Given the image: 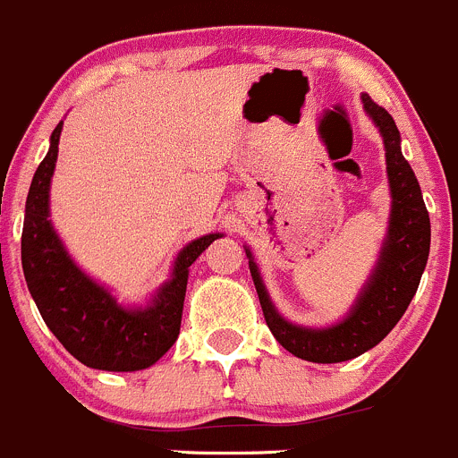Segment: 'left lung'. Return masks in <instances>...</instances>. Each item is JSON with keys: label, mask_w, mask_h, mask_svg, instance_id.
I'll list each match as a JSON object with an SVG mask.
<instances>
[{"label": "left lung", "mask_w": 458, "mask_h": 458, "mask_svg": "<svg viewBox=\"0 0 458 458\" xmlns=\"http://www.w3.org/2000/svg\"><path fill=\"white\" fill-rule=\"evenodd\" d=\"M361 101L384 138L393 205L379 262L348 318L327 330H310V327L287 323L268 301L258 264L253 262V255L246 249L250 276L258 289L268 330L273 332L282 348L314 364H339L375 348L407 311L420 284L427 258H429V215L422 200L420 185L400 151V131L391 114L382 106L375 104L369 94H361Z\"/></svg>", "instance_id": "obj_1"}]
</instances>
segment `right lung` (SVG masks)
<instances>
[{"mask_svg": "<svg viewBox=\"0 0 458 458\" xmlns=\"http://www.w3.org/2000/svg\"><path fill=\"white\" fill-rule=\"evenodd\" d=\"M63 122L38 166L27 196L22 228V268L38 311L54 336L81 364L97 370L148 369L176 344L181 332L190 267L221 234H205L178 253L174 276L144 310H123L89 280L63 249L49 221V182L54 176Z\"/></svg>", "mask_w": 458, "mask_h": 458, "instance_id": "1", "label": "right lung"}]
</instances>
